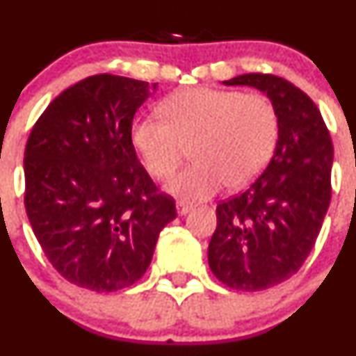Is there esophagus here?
Segmentation results:
<instances>
[{
	"instance_id": "obj_1",
	"label": "esophagus",
	"mask_w": 356,
	"mask_h": 356,
	"mask_svg": "<svg viewBox=\"0 0 356 356\" xmlns=\"http://www.w3.org/2000/svg\"><path fill=\"white\" fill-rule=\"evenodd\" d=\"M175 207H177L179 215H186L193 208V203H189V201H184V200H179L177 203H175Z\"/></svg>"
}]
</instances>
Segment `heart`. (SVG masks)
<instances>
[{
	"label": "heart",
	"instance_id": "obj_1",
	"mask_svg": "<svg viewBox=\"0 0 356 356\" xmlns=\"http://www.w3.org/2000/svg\"><path fill=\"white\" fill-rule=\"evenodd\" d=\"M165 120L145 117L132 143L155 179H168L191 152L195 163L168 184L174 195L204 200L225 184L232 189L258 177L274 153L277 111L264 95L193 88L161 103Z\"/></svg>",
	"mask_w": 356,
	"mask_h": 356
}]
</instances>
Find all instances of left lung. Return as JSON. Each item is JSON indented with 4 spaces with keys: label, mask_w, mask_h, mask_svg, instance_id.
Returning a JSON list of instances; mask_svg holds the SVG:
<instances>
[{
    "label": "left lung",
    "mask_w": 356,
    "mask_h": 356,
    "mask_svg": "<svg viewBox=\"0 0 356 356\" xmlns=\"http://www.w3.org/2000/svg\"><path fill=\"white\" fill-rule=\"evenodd\" d=\"M225 86L260 89L277 111L279 138L268 167L248 189L217 204L208 245L215 277L239 291L288 281L310 254L331 203L332 141L317 105L272 74H245Z\"/></svg>",
    "instance_id": "1"
}]
</instances>
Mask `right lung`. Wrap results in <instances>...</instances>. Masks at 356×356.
<instances>
[{"mask_svg": "<svg viewBox=\"0 0 356 356\" xmlns=\"http://www.w3.org/2000/svg\"><path fill=\"white\" fill-rule=\"evenodd\" d=\"M158 84L98 74L56 96L25 145V211L49 264L96 293L129 288L177 217L136 156L132 118Z\"/></svg>", "mask_w": 356, "mask_h": 356, "instance_id": "1", "label": "right lung"}]
</instances>
